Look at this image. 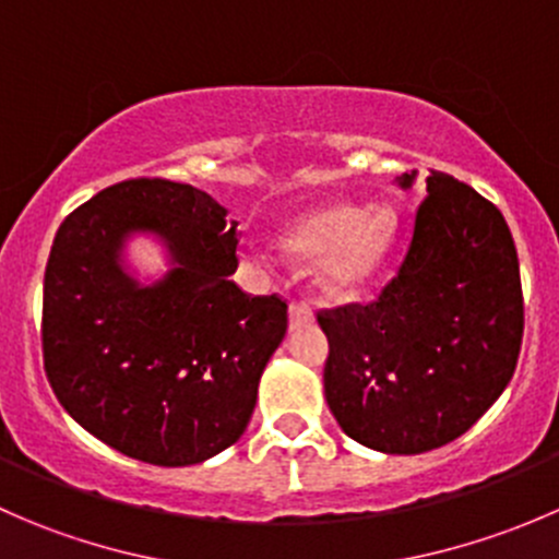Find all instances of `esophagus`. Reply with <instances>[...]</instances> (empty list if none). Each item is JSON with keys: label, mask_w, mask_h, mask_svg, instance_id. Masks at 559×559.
<instances>
[{"label": "esophagus", "mask_w": 559, "mask_h": 559, "mask_svg": "<svg viewBox=\"0 0 559 559\" xmlns=\"http://www.w3.org/2000/svg\"><path fill=\"white\" fill-rule=\"evenodd\" d=\"M313 321V311L306 306V302H292L289 306V324L292 330H297V326H306Z\"/></svg>", "instance_id": "esophagus-1"}]
</instances>
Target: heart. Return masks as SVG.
<instances>
[{"label":"heart","instance_id":"heart-1","mask_svg":"<svg viewBox=\"0 0 559 559\" xmlns=\"http://www.w3.org/2000/svg\"><path fill=\"white\" fill-rule=\"evenodd\" d=\"M397 235L392 207L359 211L348 202L313 207L281 235L292 259H316V284L330 297H354L379 275Z\"/></svg>","mask_w":559,"mask_h":559}]
</instances>
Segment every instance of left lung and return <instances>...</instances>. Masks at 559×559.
<instances>
[{"instance_id": "8db88e82", "label": "left lung", "mask_w": 559, "mask_h": 559, "mask_svg": "<svg viewBox=\"0 0 559 559\" xmlns=\"http://www.w3.org/2000/svg\"><path fill=\"white\" fill-rule=\"evenodd\" d=\"M416 173L400 175L408 189ZM330 341L324 394L348 438L421 454L471 430L520 359V259L503 213L430 170L397 275L370 306L319 313Z\"/></svg>"}]
</instances>
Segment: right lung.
Returning <instances> with one entry per match:
<instances>
[{
    "mask_svg": "<svg viewBox=\"0 0 559 559\" xmlns=\"http://www.w3.org/2000/svg\"><path fill=\"white\" fill-rule=\"evenodd\" d=\"M235 227L207 191L165 178L107 186L61 222L43 286L45 373L67 414L116 452L197 465L246 432L289 316L278 295L229 281ZM134 231L171 253L156 285L122 267Z\"/></svg>",
    "mask_w": 559,
    "mask_h": 559,
    "instance_id": "add662e5",
    "label": "right lung"
}]
</instances>
